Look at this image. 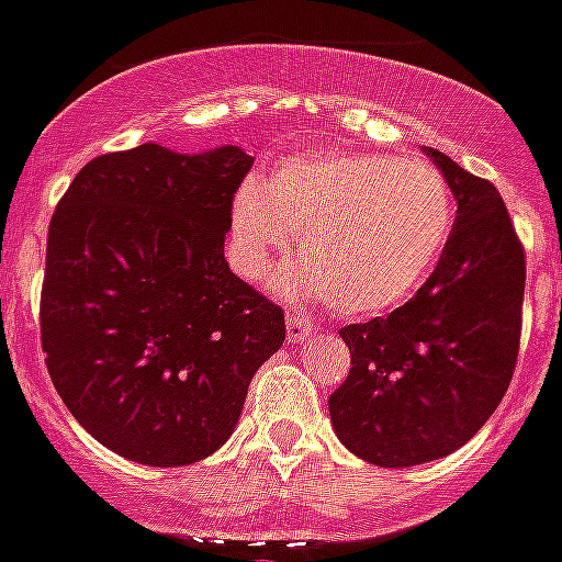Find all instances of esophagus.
<instances>
[{
	"label": "esophagus",
	"mask_w": 562,
	"mask_h": 562,
	"mask_svg": "<svg viewBox=\"0 0 562 562\" xmlns=\"http://www.w3.org/2000/svg\"><path fill=\"white\" fill-rule=\"evenodd\" d=\"M286 335H290V344H301V340L313 338L315 324L301 313H286Z\"/></svg>",
	"instance_id": "esophagus-1"
}]
</instances>
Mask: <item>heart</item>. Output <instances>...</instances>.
Here are the masks:
<instances>
[{
    "label": "heart",
    "instance_id": "obj_1",
    "mask_svg": "<svg viewBox=\"0 0 562 562\" xmlns=\"http://www.w3.org/2000/svg\"><path fill=\"white\" fill-rule=\"evenodd\" d=\"M454 229L452 190L435 167L358 150L281 158L235 190L233 267L261 281L301 233L304 263L281 276L290 295L324 292L347 318H383L438 270Z\"/></svg>",
    "mask_w": 562,
    "mask_h": 562
}]
</instances>
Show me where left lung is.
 Listing matches in <instances>:
<instances>
[{
  "label": "left lung",
  "instance_id": "obj_1",
  "mask_svg": "<svg viewBox=\"0 0 562 562\" xmlns=\"http://www.w3.org/2000/svg\"><path fill=\"white\" fill-rule=\"evenodd\" d=\"M454 201V229L429 284L397 313L349 324L347 381L329 418L349 452L383 469L446 458L483 429L520 347L526 261L501 193L424 147Z\"/></svg>",
  "mask_w": 562,
  "mask_h": 562
}]
</instances>
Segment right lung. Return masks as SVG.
Returning a JSON list of instances; mask_svg holds the SVG:
<instances>
[{"instance_id": "1", "label": "right lung", "mask_w": 562, "mask_h": 562, "mask_svg": "<svg viewBox=\"0 0 562 562\" xmlns=\"http://www.w3.org/2000/svg\"><path fill=\"white\" fill-rule=\"evenodd\" d=\"M252 158L156 142L79 170L53 213L42 286L47 372L76 420L144 467L222 449L252 375L284 344L281 306L224 261Z\"/></svg>"}]
</instances>
